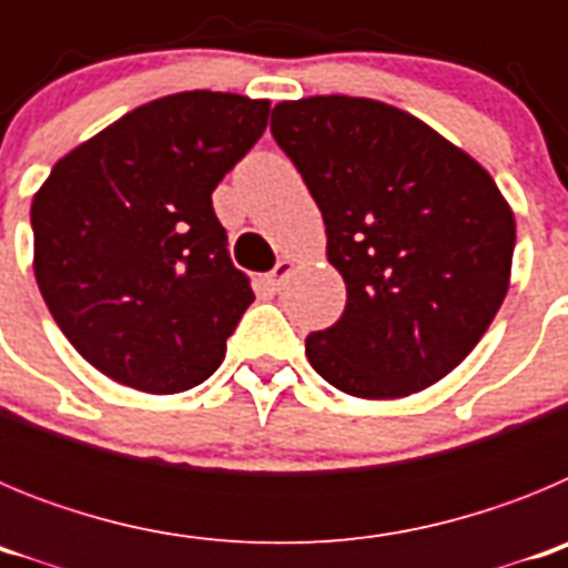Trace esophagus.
<instances>
[{
	"mask_svg": "<svg viewBox=\"0 0 568 568\" xmlns=\"http://www.w3.org/2000/svg\"><path fill=\"white\" fill-rule=\"evenodd\" d=\"M290 273H293V261L281 258L278 264H275V267L270 270V275H267L270 290H281V287H284V281L290 278Z\"/></svg>",
	"mask_w": 568,
	"mask_h": 568,
	"instance_id": "34e87169",
	"label": "esophagus"
}]
</instances>
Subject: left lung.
<instances>
[{
  "label": "left lung",
  "instance_id": "left-lung-1",
  "mask_svg": "<svg viewBox=\"0 0 568 568\" xmlns=\"http://www.w3.org/2000/svg\"><path fill=\"white\" fill-rule=\"evenodd\" d=\"M270 130L346 284L341 318L307 335L315 373L355 398H404L453 373L509 290L515 215L491 175L373 99L281 102Z\"/></svg>",
  "mask_w": 568,
  "mask_h": 568
}]
</instances>
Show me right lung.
Returning <instances> with one entry per match:
<instances>
[{"mask_svg": "<svg viewBox=\"0 0 568 568\" xmlns=\"http://www.w3.org/2000/svg\"><path fill=\"white\" fill-rule=\"evenodd\" d=\"M267 99L190 90L79 144L33 195V273L88 364L153 395L219 369L255 301L213 190L267 128Z\"/></svg>", "mask_w": 568, "mask_h": 568, "instance_id": "add662e5", "label": "right lung"}]
</instances>
